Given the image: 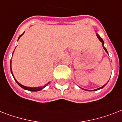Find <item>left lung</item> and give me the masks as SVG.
Wrapping results in <instances>:
<instances>
[{"mask_svg": "<svg viewBox=\"0 0 122 122\" xmlns=\"http://www.w3.org/2000/svg\"><path fill=\"white\" fill-rule=\"evenodd\" d=\"M97 37H98V38L99 39V40L101 42H102V45H103V47L104 48V49H105V51L107 52L108 53V51H107V49H106V48L105 47H104V46H103V44H104V42H103V39H102V37H100V36L98 35V34H97ZM108 83V82H107ZM107 83L105 84V85H103V86H102L101 87V88H98V89H96V90H94V91H97V90H100V89H102V88H103L104 86H105L106 85H107ZM89 91H90V90H89Z\"/></svg>", "mask_w": 122, "mask_h": 122, "instance_id": "8db88e82", "label": "left lung"}]
</instances>
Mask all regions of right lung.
<instances>
[{
	"instance_id": "right-lung-1",
	"label": "right lung",
	"mask_w": 122,
	"mask_h": 122,
	"mask_svg": "<svg viewBox=\"0 0 122 122\" xmlns=\"http://www.w3.org/2000/svg\"><path fill=\"white\" fill-rule=\"evenodd\" d=\"M23 34H22V35L20 36L19 37V39H18V40H19V39L20 37H21V36L23 35ZM13 53H14V52H13ZM10 71H11V73H12V69H11V61H10ZM12 76H13V77H14V78L15 81H16L17 83L18 84V85H19L21 87V88H23V89H24V90H29V91H30V92H38V91H40V90H42V89L44 88V87L46 86H47V85L49 83H49H47L46 84V85H44V86H43L35 87V88H31V87L25 86H24V85H21V84H20V83H19V82L17 81V80H15V78H14V75H13V74H12Z\"/></svg>"
}]
</instances>
